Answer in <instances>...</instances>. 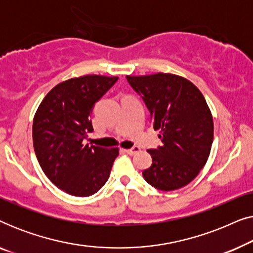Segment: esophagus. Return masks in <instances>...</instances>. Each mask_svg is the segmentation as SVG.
<instances>
[{
	"instance_id": "esophagus-1",
	"label": "esophagus",
	"mask_w": 253,
	"mask_h": 253,
	"mask_svg": "<svg viewBox=\"0 0 253 253\" xmlns=\"http://www.w3.org/2000/svg\"><path fill=\"white\" fill-rule=\"evenodd\" d=\"M140 151V148L139 147H137V146H134V147H132V148H127V150H126V152L129 155H133V154H136V153H138V152Z\"/></svg>"
}]
</instances>
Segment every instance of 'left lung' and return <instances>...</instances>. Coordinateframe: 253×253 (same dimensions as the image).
Here are the masks:
<instances>
[{"label":"left lung","mask_w":253,"mask_h":253,"mask_svg":"<svg viewBox=\"0 0 253 253\" xmlns=\"http://www.w3.org/2000/svg\"><path fill=\"white\" fill-rule=\"evenodd\" d=\"M150 110L162 146L148 150L152 166L143 171L148 184L162 191L188 185L206 165L213 143V116L196 85L181 76L158 72L126 76Z\"/></svg>","instance_id":"left-lung-1"}]
</instances>
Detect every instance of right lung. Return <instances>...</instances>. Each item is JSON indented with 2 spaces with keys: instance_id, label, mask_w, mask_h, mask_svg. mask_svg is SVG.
<instances>
[{
  "instance_id": "1",
  "label": "right lung",
  "mask_w": 253,
  "mask_h": 253,
  "mask_svg": "<svg viewBox=\"0 0 253 253\" xmlns=\"http://www.w3.org/2000/svg\"><path fill=\"white\" fill-rule=\"evenodd\" d=\"M119 77L87 75L57 84L33 119V146L44 175L64 192L88 197L109 178L119 147L84 145L93 126V106Z\"/></svg>"
}]
</instances>
